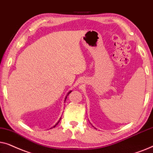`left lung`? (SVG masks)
<instances>
[{
	"label": "left lung",
	"mask_w": 153,
	"mask_h": 153,
	"mask_svg": "<svg viewBox=\"0 0 153 153\" xmlns=\"http://www.w3.org/2000/svg\"><path fill=\"white\" fill-rule=\"evenodd\" d=\"M95 129H96V128H95Z\"/></svg>",
	"instance_id": "obj_1"
}]
</instances>
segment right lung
I'll return each instance as SVG.
<instances>
[{
    "label": "right lung",
    "instance_id": "right-lung-1",
    "mask_svg": "<svg viewBox=\"0 0 153 153\" xmlns=\"http://www.w3.org/2000/svg\"><path fill=\"white\" fill-rule=\"evenodd\" d=\"M71 91H68V94H67V95L66 96V97H65L64 101H66V98H67V96H68V95L69 94V93H71ZM61 117L59 118V121L57 122V123H56L55 124V125H54V126H53V127H51V128H50V129H52V128H53V127H56V125H57V124H58L59 123V121H60V120H61Z\"/></svg>",
    "mask_w": 153,
    "mask_h": 153
}]
</instances>
